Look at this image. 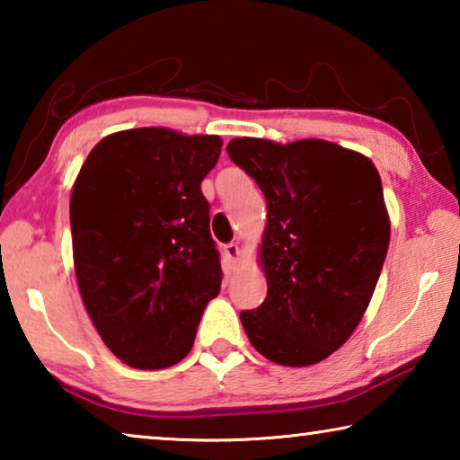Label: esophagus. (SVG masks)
I'll return each mask as SVG.
<instances>
[{
	"label": "esophagus",
	"mask_w": 460,
	"mask_h": 460,
	"mask_svg": "<svg viewBox=\"0 0 460 460\" xmlns=\"http://www.w3.org/2000/svg\"><path fill=\"white\" fill-rule=\"evenodd\" d=\"M223 253H225V258H227L229 266H231V268H235V266H237L239 255H241V249H239V245H237V243H227V245L223 247Z\"/></svg>",
	"instance_id": "esophagus-1"
}]
</instances>
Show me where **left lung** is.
Masks as SVG:
<instances>
[{
    "mask_svg": "<svg viewBox=\"0 0 460 460\" xmlns=\"http://www.w3.org/2000/svg\"><path fill=\"white\" fill-rule=\"evenodd\" d=\"M229 158L266 197L260 263L268 296L241 324L255 351L306 367L345 345L376 290L389 215L373 162L326 139L235 137Z\"/></svg>",
    "mask_w": 460,
    "mask_h": 460,
    "instance_id": "1",
    "label": "left lung"
}]
</instances>
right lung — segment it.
<instances>
[{"instance_id": "add662e5", "label": "right lung", "mask_w": 460, "mask_h": 460, "mask_svg": "<svg viewBox=\"0 0 460 460\" xmlns=\"http://www.w3.org/2000/svg\"><path fill=\"white\" fill-rule=\"evenodd\" d=\"M221 146L219 136L123 129L93 147L73 184L81 298L109 351L129 367L182 361L207 302L221 292L200 192Z\"/></svg>"}]
</instances>
